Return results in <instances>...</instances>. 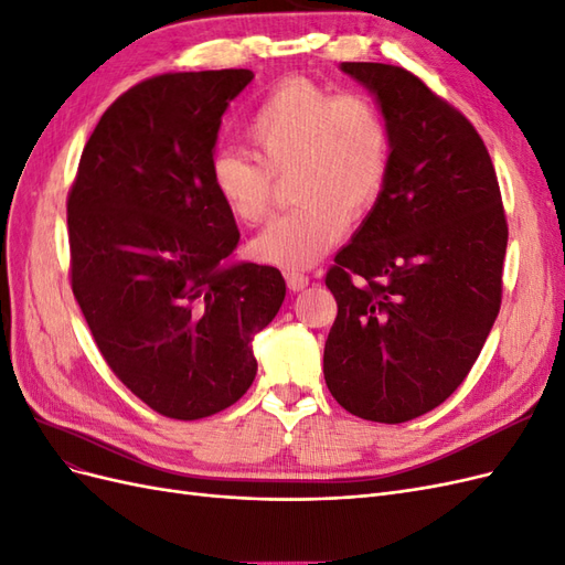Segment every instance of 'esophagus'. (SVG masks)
<instances>
[{
  "instance_id": "34e87169",
  "label": "esophagus",
  "mask_w": 565,
  "mask_h": 565,
  "mask_svg": "<svg viewBox=\"0 0 565 565\" xmlns=\"http://www.w3.org/2000/svg\"><path fill=\"white\" fill-rule=\"evenodd\" d=\"M285 280H287V287L289 289H292V292H301V289H306V287H309V276H303V273H287V276H285Z\"/></svg>"
}]
</instances>
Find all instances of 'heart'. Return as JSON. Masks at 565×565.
<instances>
[{"label": "heart", "instance_id": "b5f03b06", "mask_svg": "<svg viewBox=\"0 0 565 565\" xmlns=\"http://www.w3.org/2000/svg\"><path fill=\"white\" fill-rule=\"evenodd\" d=\"M247 139L256 160L218 148L210 181L237 224L259 226L276 210L278 179L292 177L299 207L252 243V254L268 266H316L351 218L374 210L388 183L391 122L365 94H337L309 77L282 79L252 113Z\"/></svg>", "mask_w": 565, "mask_h": 565}]
</instances>
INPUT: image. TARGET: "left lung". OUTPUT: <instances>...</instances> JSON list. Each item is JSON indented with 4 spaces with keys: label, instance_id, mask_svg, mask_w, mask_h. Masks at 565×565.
Returning <instances> with one entry per match:
<instances>
[{
    "label": "left lung",
    "instance_id": "obj_1",
    "mask_svg": "<svg viewBox=\"0 0 565 565\" xmlns=\"http://www.w3.org/2000/svg\"><path fill=\"white\" fill-rule=\"evenodd\" d=\"M393 131L380 202L334 256L337 318L322 372L351 415L401 424L465 382L502 303L507 214L481 136L446 98L386 63H341Z\"/></svg>",
    "mask_w": 565,
    "mask_h": 565
}]
</instances>
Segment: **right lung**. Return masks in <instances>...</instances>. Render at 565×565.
Masks as SVG:
<instances>
[{
  "label": "right lung",
  "instance_id": "right-lung-1",
  "mask_svg": "<svg viewBox=\"0 0 565 565\" xmlns=\"http://www.w3.org/2000/svg\"><path fill=\"white\" fill-rule=\"evenodd\" d=\"M252 71L164 73L119 96L67 193L71 287L136 398L202 419L245 396L252 337L285 299L278 268L231 264L241 233L210 181L221 115Z\"/></svg>",
  "mask_w": 565,
  "mask_h": 565
}]
</instances>
